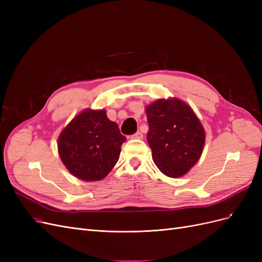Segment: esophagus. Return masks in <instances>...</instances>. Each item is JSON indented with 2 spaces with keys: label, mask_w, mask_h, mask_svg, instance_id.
<instances>
[{
  "label": "esophagus",
  "mask_w": 262,
  "mask_h": 262,
  "mask_svg": "<svg viewBox=\"0 0 262 262\" xmlns=\"http://www.w3.org/2000/svg\"><path fill=\"white\" fill-rule=\"evenodd\" d=\"M132 139H139V140L143 139V134H142V132L138 131L136 134H133V136H132Z\"/></svg>",
  "instance_id": "esophagus-1"
}]
</instances>
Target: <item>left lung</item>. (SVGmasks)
<instances>
[{"label":"left lung","mask_w":262,"mask_h":262,"mask_svg":"<svg viewBox=\"0 0 262 262\" xmlns=\"http://www.w3.org/2000/svg\"><path fill=\"white\" fill-rule=\"evenodd\" d=\"M147 142L164 175H186L202 154L205 131L191 107L178 98L157 99L145 108Z\"/></svg>","instance_id":"obj_1"}]
</instances>
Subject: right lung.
I'll list each match as a JSON object with an SVG mask.
<instances>
[{"mask_svg": "<svg viewBox=\"0 0 262 262\" xmlns=\"http://www.w3.org/2000/svg\"><path fill=\"white\" fill-rule=\"evenodd\" d=\"M106 110L86 109L74 117L60 133L58 150L62 163L76 178L98 181L117 164L125 142Z\"/></svg>", "mask_w": 262, "mask_h": 262, "instance_id": "1", "label": "right lung"}]
</instances>
